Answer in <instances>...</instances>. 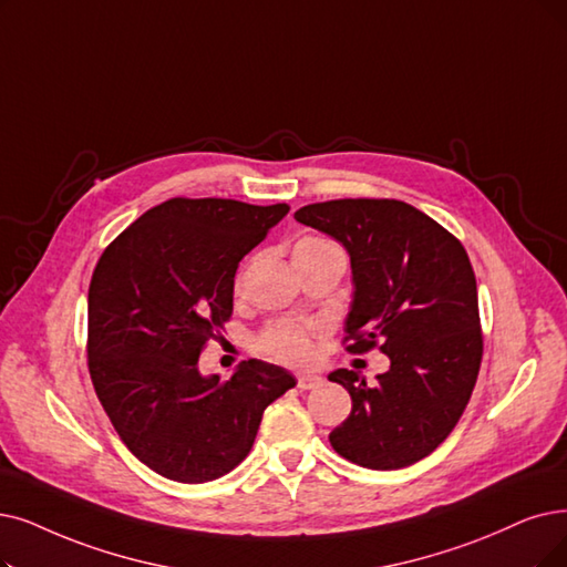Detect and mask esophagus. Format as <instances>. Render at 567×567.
<instances>
[{"label": "esophagus", "mask_w": 567, "mask_h": 567, "mask_svg": "<svg viewBox=\"0 0 567 567\" xmlns=\"http://www.w3.org/2000/svg\"><path fill=\"white\" fill-rule=\"evenodd\" d=\"M321 377L319 374H311V372H305V374H298V389L300 391H311L316 386H321Z\"/></svg>", "instance_id": "obj_1"}]
</instances>
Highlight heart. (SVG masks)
<instances>
[{"instance_id":"heart-1","label":"heart","mask_w":567,"mask_h":567,"mask_svg":"<svg viewBox=\"0 0 567 567\" xmlns=\"http://www.w3.org/2000/svg\"><path fill=\"white\" fill-rule=\"evenodd\" d=\"M326 248H334V246L323 239H302L296 246L292 256L326 251ZM260 347L265 353H269L271 358H277L281 362H288V365H305V362L313 353L311 330L307 326H298V323H281V326L269 328L260 337Z\"/></svg>"}]
</instances>
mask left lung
Listing matches in <instances>:
<instances>
[{
  "mask_svg": "<svg viewBox=\"0 0 567 567\" xmlns=\"http://www.w3.org/2000/svg\"><path fill=\"white\" fill-rule=\"evenodd\" d=\"M296 220L337 239L351 258L349 351L381 342L391 360L377 383L342 368L328 374L353 402L330 433L332 449L370 470L425 458L456 427L482 362L477 279L463 244L398 199L319 202Z\"/></svg>",
  "mask_w": 567,
  "mask_h": 567,
  "instance_id": "8db88e82",
  "label": "left lung"
}]
</instances>
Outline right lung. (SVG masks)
<instances>
[{
    "instance_id": "right-lung-1",
    "label": "right lung",
    "mask_w": 567,
    "mask_h": 567,
    "mask_svg": "<svg viewBox=\"0 0 567 567\" xmlns=\"http://www.w3.org/2000/svg\"><path fill=\"white\" fill-rule=\"evenodd\" d=\"M237 199L163 202L102 254L87 290V368L125 446L181 484H205L251 451L267 404L296 377L244 360L230 379L199 351L230 319L239 260L288 214Z\"/></svg>"
}]
</instances>
